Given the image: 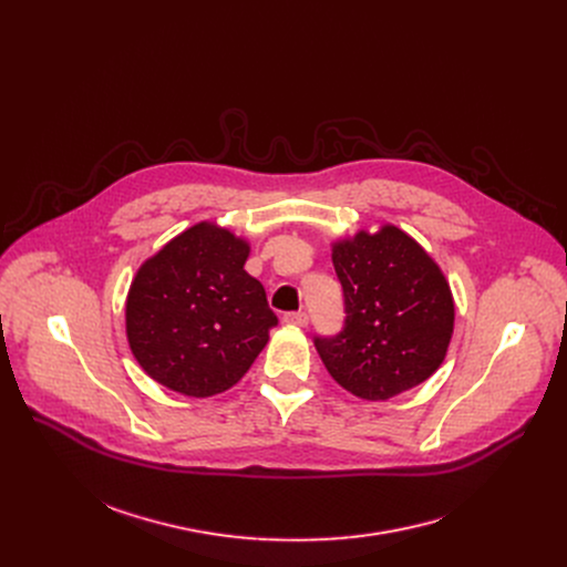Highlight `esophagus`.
Returning a JSON list of instances; mask_svg holds the SVG:
<instances>
[{"label": "esophagus", "mask_w": 567, "mask_h": 567, "mask_svg": "<svg viewBox=\"0 0 567 567\" xmlns=\"http://www.w3.org/2000/svg\"><path fill=\"white\" fill-rule=\"evenodd\" d=\"M285 322H289V326H296V328H305L309 322V316L305 311H289V313H285Z\"/></svg>", "instance_id": "obj_1"}]
</instances>
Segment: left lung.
<instances>
[{
    "label": "left lung",
    "mask_w": 567,
    "mask_h": 567,
    "mask_svg": "<svg viewBox=\"0 0 567 567\" xmlns=\"http://www.w3.org/2000/svg\"><path fill=\"white\" fill-rule=\"evenodd\" d=\"M346 320L313 337L328 372L352 394L385 401L426 381L453 334V296L433 258L396 226L357 233L332 251Z\"/></svg>",
    "instance_id": "1"
}]
</instances>
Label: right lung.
I'll return each mask as SVG.
<instances>
[{
    "instance_id": "add662e5",
    "label": "right lung",
    "mask_w": 567,
    "mask_h": 567,
    "mask_svg": "<svg viewBox=\"0 0 567 567\" xmlns=\"http://www.w3.org/2000/svg\"><path fill=\"white\" fill-rule=\"evenodd\" d=\"M249 245L197 224L150 258L125 305L132 354L166 388L210 396L235 385L269 341L278 316L245 271Z\"/></svg>"
}]
</instances>
